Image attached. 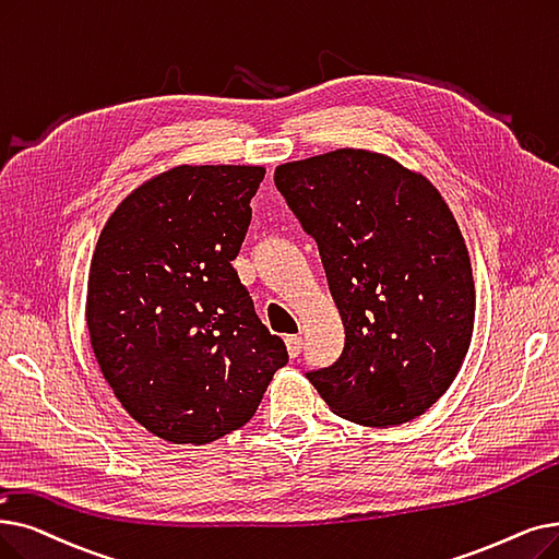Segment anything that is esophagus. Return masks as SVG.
<instances>
[{
  "label": "esophagus",
  "mask_w": 559,
  "mask_h": 559,
  "mask_svg": "<svg viewBox=\"0 0 559 559\" xmlns=\"http://www.w3.org/2000/svg\"><path fill=\"white\" fill-rule=\"evenodd\" d=\"M285 347L289 358H297L301 354V337L299 335H287L285 337Z\"/></svg>",
  "instance_id": "obj_1"
}]
</instances>
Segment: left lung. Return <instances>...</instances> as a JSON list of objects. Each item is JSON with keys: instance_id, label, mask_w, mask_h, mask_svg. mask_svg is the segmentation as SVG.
I'll return each instance as SVG.
<instances>
[{"instance_id": "1", "label": "left lung", "mask_w": 559, "mask_h": 559, "mask_svg": "<svg viewBox=\"0 0 559 559\" xmlns=\"http://www.w3.org/2000/svg\"><path fill=\"white\" fill-rule=\"evenodd\" d=\"M274 182L318 241L345 324L343 354L306 377L356 425L423 416L454 381L475 324L468 249L439 189L354 148L281 164Z\"/></svg>"}]
</instances>
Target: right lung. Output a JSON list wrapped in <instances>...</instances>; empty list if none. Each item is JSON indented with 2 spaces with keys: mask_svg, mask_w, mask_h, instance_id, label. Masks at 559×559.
Returning <instances> with one entry per match:
<instances>
[{
  "mask_svg": "<svg viewBox=\"0 0 559 559\" xmlns=\"http://www.w3.org/2000/svg\"><path fill=\"white\" fill-rule=\"evenodd\" d=\"M262 166H176L116 207L88 272L93 354L128 414L171 443L245 427L287 349L233 270Z\"/></svg>",
  "mask_w": 559,
  "mask_h": 559,
  "instance_id": "1",
  "label": "right lung"
}]
</instances>
